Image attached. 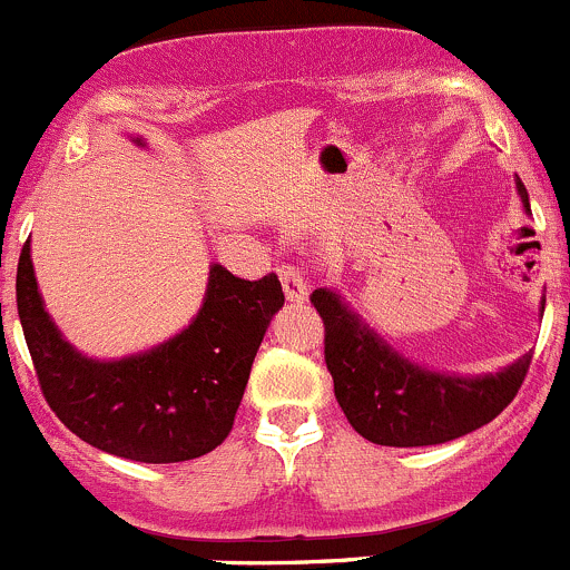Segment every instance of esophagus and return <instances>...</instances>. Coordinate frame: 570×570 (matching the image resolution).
I'll return each mask as SVG.
<instances>
[{
  "label": "esophagus",
  "instance_id": "34e87169",
  "mask_svg": "<svg viewBox=\"0 0 570 570\" xmlns=\"http://www.w3.org/2000/svg\"><path fill=\"white\" fill-rule=\"evenodd\" d=\"M281 284H284V295L289 297V301L301 303L308 297V281L301 267H292V264L281 267Z\"/></svg>",
  "mask_w": 570,
  "mask_h": 570
}]
</instances>
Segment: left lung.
Here are the masks:
<instances>
[{"label":"left lung","mask_w":570,"mask_h":570,"mask_svg":"<svg viewBox=\"0 0 570 570\" xmlns=\"http://www.w3.org/2000/svg\"><path fill=\"white\" fill-rule=\"evenodd\" d=\"M521 204L530 195L515 178ZM312 303L325 322V364L333 394L358 435L381 446H433L461 439L497 419L513 402L530 370L532 353L497 375H444L400 355L372 331L342 295L314 289ZM546 301H540V308Z\"/></svg>","instance_id":"left-lung-1"}]
</instances>
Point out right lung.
Returning <instances> with one entry per match:
<instances>
[{
  "label": "right lung",
  "instance_id": "add662e5",
  "mask_svg": "<svg viewBox=\"0 0 570 570\" xmlns=\"http://www.w3.org/2000/svg\"><path fill=\"white\" fill-rule=\"evenodd\" d=\"M135 142L142 146L140 137ZM16 303L40 392L73 435L126 461L181 463L206 455L232 433L284 289L275 273L245 281L212 264L204 306L181 333L146 353L99 361L71 347L51 322L27 239Z\"/></svg>",
  "mask_w": 570,
  "mask_h": 570
}]
</instances>
